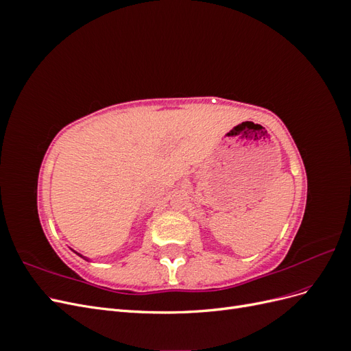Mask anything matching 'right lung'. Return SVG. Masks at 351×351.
<instances>
[{
	"instance_id": "obj_1",
	"label": "right lung",
	"mask_w": 351,
	"mask_h": 351,
	"mask_svg": "<svg viewBox=\"0 0 351 351\" xmlns=\"http://www.w3.org/2000/svg\"><path fill=\"white\" fill-rule=\"evenodd\" d=\"M73 252H74V250H73ZM74 253H77V252H74ZM77 254H79V256H80V258H83V256H82V254H80V253H77Z\"/></svg>"
}]
</instances>
